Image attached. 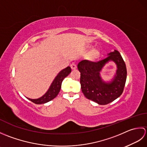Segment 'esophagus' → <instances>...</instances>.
Masks as SVG:
<instances>
[{"label":"esophagus","instance_id":"esophagus-1","mask_svg":"<svg viewBox=\"0 0 147 147\" xmlns=\"http://www.w3.org/2000/svg\"><path fill=\"white\" fill-rule=\"evenodd\" d=\"M71 67L72 69H76L77 68V66H76V65L74 64V63H72L71 64Z\"/></svg>","mask_w":147,"mask_h":147}]
</instances>
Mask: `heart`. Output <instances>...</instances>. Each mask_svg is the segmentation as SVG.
<instances>
[{"mask_svg":"<svg viewBox=\"0 0 147 147\" xmlns=\"http://www.w3.org/2000/svg\"><path fill=\"white\" fill-rule=\"evenodd\" d=\"M92 54H93V55H96V54H97V52H96V51H93Z\"/></svg>","mask_w":147,"mask_h":147,"instance_id":"heart-1","label":"heart"}]
</instances>
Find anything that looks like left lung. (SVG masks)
I'll use <instances>...</instances> for the list:
<instances>
[{
  "mask_svg": "<svg viewBox=\"0 0 147 147\" xmlns=\"http://www.w3.org/2000/svg\"><path fill=\"white\" fill-rule=\"evenodd\" d=\"M109 61H113L117 65V73L109 82H105L99 72ZM81 73L80 83L85 97L100 105H106L121 95L125 86L127 70L125 62L120 53L114 50L108 54L103 60L93 62L83 60L78 64Z\"/></svg>",
  "mask_w": 147,
  "mask_h": 147,
  "instance_id": "8db88e82",
  "label": "left lung"
}]
</instances>
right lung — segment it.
<instances>
[{
	"instance_id": "right-lung-1",
	"label": "right lung",
	"mask_w": 147,
	"mask_h": 147,
	"mask_svg": "<svg viewBox=\"0 0 147 147\" xmlns=\"http://www.w3.org/2000/svg\"><path fill=\"white\" fill-rule=\"evenodd\" d=\"M71 72V69L69 66L62 69L59 72L57 76L55 78V79L52 82L51 85L50 86L47 92L42 96L36 99H31L28 98V99H29L30 101L35 103L36 104H45V103L52 100V99L55 98L58 95L61 88V84L62 81H63L65 77L69 74Z\"/></svg>"
}]
</instances>
